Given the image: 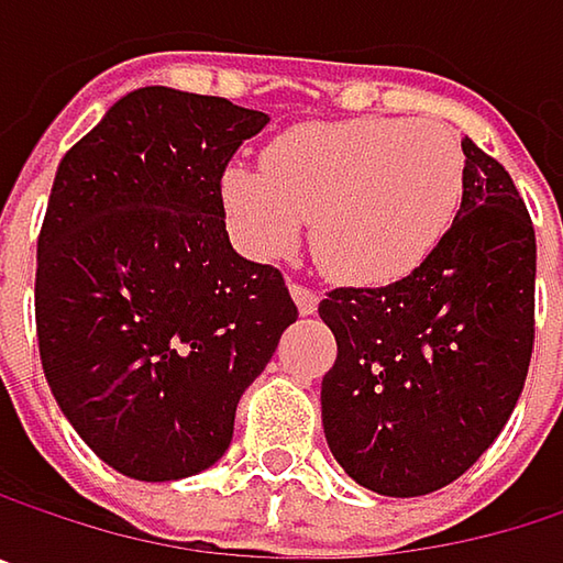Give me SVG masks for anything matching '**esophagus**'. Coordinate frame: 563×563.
Instances as JSON below:
<instances>
[{
  "label": "esophagus",
  "instance_id": "34e87169",
  "mask_svg": "<svg viewBox=\"0 0 563 563\" xmlns=\"http://www.w3.org/2000/svg\"><path fill=\"white\" fill-rule=\"evenodd\" d=\"M289 292H292V299H296V306H299V312H302V316L316 312V306H319V292H316L312 286H306V283H289Z\"/></svg>",
  "mask_w": 563,
  "mask_h": 563
}]
</instances>
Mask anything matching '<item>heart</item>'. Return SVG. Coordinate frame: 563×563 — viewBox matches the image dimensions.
Returning a JSON list of instances; mask_svg holds the SVG:
<instances>
[{"mask_svg":"<svg viewBox=\"0 0 563 563\" xmlns=\"http://www.w3.org/2000/svg\"><path fill=\"white\" fill-rule=\"evenodd\" d=\"M466 191V153L440 120L355 117L280 133L261 172L228 169V224L254 257L286 254L312 221V254L332 277L391 283L450 234Z\"/></svg>","mask_w":563,"mask_h":563,"instance_id":"heart-1","label":"heart"}]
</instances>
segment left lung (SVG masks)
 <instances>
[{"label": "left lung", "instance_id": "1", "mask_svg": "<svg viewBox=\"0 0 563 563\" xmlns=\"http://www.w3.org/2000/svg\"><path fill=\"white\" fill-rule=\"evenodd\" d=\"M466 191L443 244L391 286L319 302L339 355L322 378L332 456L378 496L460 479L503 433L534 349V228L508 175L463 140Z\"/></svg>", "mask_w": 563, "mask_h": 563}]
</instances>
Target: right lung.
<instances>
[{
  "label": "right lung",
  "instance_id": "obj_1",
  "mask_svg": "<svg viewBox=\"0 0 563 563\" xmlns=\"http://www.w3.org/2000/svg\"><path fill=\"white\" fill-rule=\"evenodd\" d=\"M267 113L140 87L57 166L38 234L35 329L57 407L117 473L208 470L244 388L299 309L277 267L244 261L221 178Z\"/></svg>",
  "mask_w": 563,
  "mask_h": 563
}]
</instances>
